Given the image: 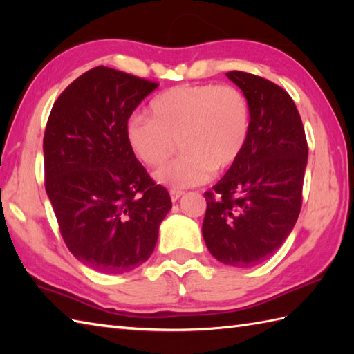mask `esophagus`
<instances>
[{
	"instance_id": "esophagus-1",
	"label": "esophagus",
	"mask_w": 354,
	"mask_h": 354,
	"mask_svg": "<svg viewBox=\"0 0 354 354\" xmlns=\"http://www.w3.org/2000/svg\"><path fill=\"white\" fill-rule=\"evenodd\" d=\"M170 198H171V201L173 202H176V201H179V198L183 196L184 194V192L183 190H178V189H170Z\"/></svg>"
}]
</instances>
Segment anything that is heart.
Listing matches in <instances>:
<instances>
[{"label":"heart","instance_id":"obj_1","mask_svg":"<svg viewBox=\"0 0 354 354\" xmlns=\"http://www.w3.org/2000/svg\"><path fill=\"white\" fill-rule=\"evenodd\" d=\"M150 117H132L126 141L138 160L156 167L171 155L176 141L183 156L155 171V181L171 189L205 184L242 155L251 126L246 97L234 86L183 85L158 94Z\"/></svg>","mask_w":354,"mask_h":354}]
</instances>
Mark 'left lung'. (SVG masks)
<instances>
[{"label":"left lung","instance_id":"8db88e82","mask_svg":"<svg viewBox=\"0 0 354 354\" xmlns=\"http://www.w3.org/2000/svg\"><path fill=\"white\" fill-rule=\"evenodd\" d=\"M227 76L250 104V135L239 160L205 193L202 236L223 265L252 268L278 251L295 227L307 141L295 103L283 88L243 71Z\"/></svg>","mask_w":354,"mask_h":354}]
</instances>
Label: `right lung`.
<instances>
[{"label": "right lung", "instance_id": "1", "mask_svg": "<svg viewBox=\"0 0 354 354\" xmlns=\"http://www.w3.org/2000/svg\"><path fill=\"white\" fill-rule=\"evenodd\" d=\"M155 82L108 66L77 77L53 104L44 135L45 190L70 252L103 274L152 255L171 208L126 141L132 112Z\"/></svg>", "mask_w": 354, "mask_h": 354}]
</instances>
